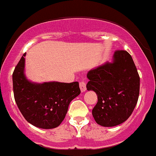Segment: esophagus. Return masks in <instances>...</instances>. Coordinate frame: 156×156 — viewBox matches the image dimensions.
<instances>
[{
  "label": "esophagus",
  "mask_w": 156,
  "mask_h": 156,
  "mask_svg": "<svg viewBox=\"0 0 156 156\" xmlns=\"http://www.w3.org/2000/svg\"><path fill=\"white\" fill-rule=\"evenodd\" d=\"M80 87L82 92H85L86 90V83L84 81H81L80 83Z\"/></svg>",
  "instance_id": "34e87169"
}]
</instances>
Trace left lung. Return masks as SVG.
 <instances>
[{"label":"left lung","instance_id":"obj_1","mask_svg":"<svg viewBox=\"0 0 156 156\" xmlns=\"http://www.w3.org/2000/svg\"><path fill=\"white\" fill-rule=\"evenodd\" d=\"M87 77V90L97 94L92 110L96 122L113 127L125 122L137 104L140 89L139 75L130 54L116 50L113 62L90 70Z\"/></svg>","mask_w":156,"mask_h":156}]
</instances>
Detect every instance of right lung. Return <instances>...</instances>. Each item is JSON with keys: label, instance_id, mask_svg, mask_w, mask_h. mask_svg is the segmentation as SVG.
I'll return each instance as SVG.
<instances>
[{"label": "right lung", "instance_id": "add662e5", "mask_svg": "<svg viewBox=\"0 0 156 156\" xmlns=\"http://www.w3.org/2000/svg\"><path fill=\"white\" fill-rule=\"evenodd\" d=\"M26 54L12 74L15 100L28 122L39 128H55L66 117L70 102L80 95L79 83H31L24 74Z\"/></svg>", "mask_w": 156, "mask_h": 156}]
</instances>
